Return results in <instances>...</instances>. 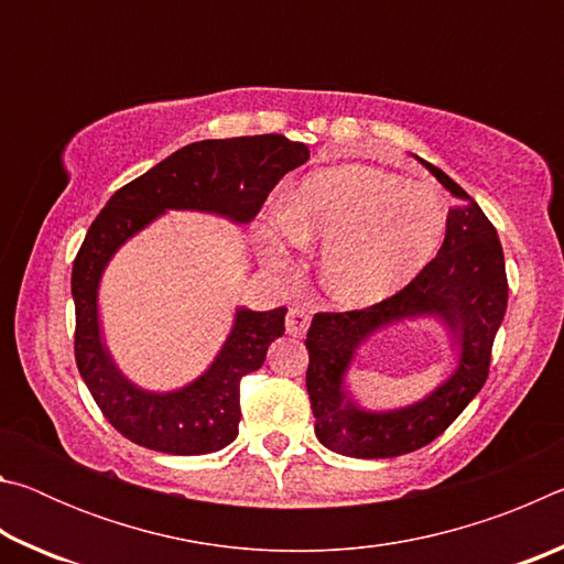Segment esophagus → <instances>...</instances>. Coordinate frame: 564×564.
Returning <instances> with one entry per match:
<instances>
[{
    "label": "esophagus",
    "mask_w": 564,
    "mask_h": 564,
    "mask_svg": "<svg viewBox=\"0 0 564 564\" xmlns=\"http://www.w3.org/2000/svg\"><path fill=\"white\" fill-rule=\"evenodd\" d=\"M308 323H311L308 311L295 305V308L289 311V316H285V330H289L291 336H303V333L308 330Z\"/></svg>",
    "instance_id": "1"
}]
</instances>
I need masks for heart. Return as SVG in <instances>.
Returning <instances> with one entry per match:
<instances>
[{"instance_id":"1","label":"heart","mask_w":564,"mask_h":564,"mask_svg":"<svg viewBox=\"0 0 564 564\" xmlns=\"http://www.w3.org/2000/svg\"><path fill=\"white\" fill-rule=\"evenodd\" d=\"M283 234L299 246L323 243L321 283L343 305L390 299L435 259L447 231V208L427 186L373 166L340 164L311 171L281 206ZM263 251L281 259L273 231Z\"/></svg>"}]
</instances>
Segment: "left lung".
<instances>
[{"label": "left lung", "mask_w": 564, "mask_h": 564, "mask_svg": "<svg viewBox=\"0 0 564 564\" xmlns=\"http://www.w3.org/2000/svg\"><path fill=\"white\" fill-rule=\"evenodd\" d=\"M420 161V159H417ZM455 206L435 259L403 291L370 308L316 313L305 348V388L316 417V437L348 457H398L433 443L488 380L492 340L508 308V275L498 231L463 186L423 161ZM433 317L446 330L454 373L415 404L390 411L362 409L347 373L365 343L403 319Z\"/></svg>", "instance_id": "8db88e82"}]
</instances>
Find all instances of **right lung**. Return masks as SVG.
I'll return each mask as SVG.
<instances>
[{"instance_id":"1","label":"right lung","mask_w":564,"mask_h":564,"mask_svg":"<svg viewBox=\"0 0 564 564\" xmlns=\"http://www.w3.org/2000/svg\"><path fill=\"white\" fill-rule=\"evenodd\" d=\"M308 161V149L281 133L194 141L113 194L94 218L72 269L76 368L104 417L131 443L169 455H206L238 435V383L259 370L283 336L285 308L238 305L221 350L202 376L176 390H147L121 373L104 340L99 285L113 253L166 212H198L251 224L271 188Z\"/></svg>"}]
</instances>
